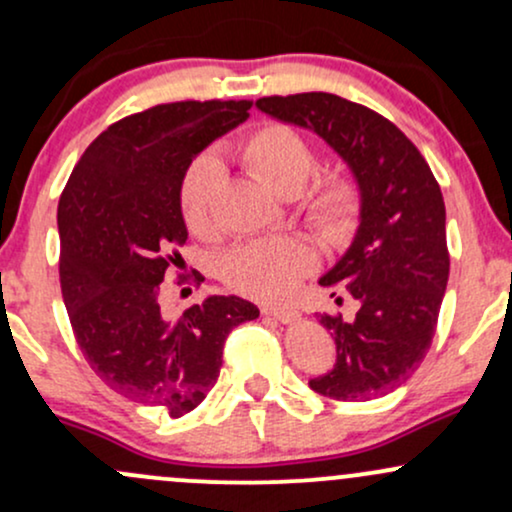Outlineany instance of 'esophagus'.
Returning a JSON list of instances; mask_svg holds the SVG:
<instances>
[{"label":"esophagus","mask_w":512,"mask_h":512,"mask_svg":"<svg viewBox=\"0 0 512 512\" xmlns=\"http://www.w3.org/2000/svg\"><path fill=\"white\" fill-rule=\"evenodd\" d=\"M262 315H269V317H274V320H279V322H293V320H298V310H293V308H276V305H262Z\"/></svg>","instance_id":"34e87169"}]
</instances>
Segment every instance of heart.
Segmentation results:
<instances>
[{"instance_id": "1", "label": "heart", "mask_w": 512, "mask_h": 512, "mask_svg": "<svg viewBox=\"0 0 512 512\" xmlns=\"http://www.w3.org/2000/svg\"><path fill=\"white\" fill-rule=\"evenodd\" d=\"M238 158L252 175L267 182L281 197H296L315 170V154L296 129L269 122L252 129L238 146ZM221 185L216 158L199 156L180 182V214L195 236L214 231V199ZM361 211L356 182L330 173L310 187L305 214L327 240H342L354 231ZM315 255L303 240L269 238L233 248L223 260V281L228 289L260 301H281L296 289Z\"/></svg>"}]
</instances>
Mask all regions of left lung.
I'll use <instances>...</instances> for the list:
<instances>
[{
    "mask_svg": "<svg viewBox=\"0 0 512 512\" xmlns=\"http://www.w3.org/2000/svg\"><path fill=\"white\" fill-rule=\"evenodd\" d=\"M257 108L325 139L361 192L354 243L320 279V286L349 293L358 310L354 320L320 317L337 344V363L310 380V387L339 402L387 395L426 358L448 286L438 182L402 129L366 105L313 91L260 98Z\"/></svg>",
    "mask_w": 512,
    "mask_h": 512,
    "instance_id": "obj_1",
    "label": "left lung"
}]
</instances>
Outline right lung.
Wrapping results in <instances>:
<instances>
[{
	"label": "right lung",
	"mask_w": 512,
	"mask_h": 512,
	"mask_svg": "<svg viewBox=\"0 0 512 512\" xmlns=\"http://www.w3.org/2000/svg\"><path fill=\"white\" fill-rule=\"evenodd\" d=\"M250 108L180 101L122 117L84 151L57 207L62 298L81 354L110 390L173 419L214 387L233 327L260 315L238 296H209L178 320L158 305L187 240L180 182Z\"/></svg>",
	"instance_id": "add662e5"
}]
</instances>
